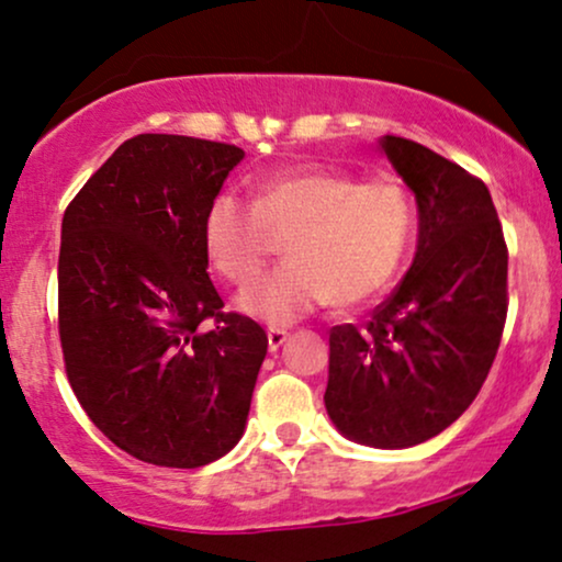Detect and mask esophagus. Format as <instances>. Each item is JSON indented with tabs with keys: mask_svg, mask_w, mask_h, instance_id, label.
Listing matches in <instances>:
<instances>
[{
	"mask_svg": "<svg viewBox=\"0 0 562 562\" xmlns=\"http://www.w3.org/2000/svg\"><path fill=\"white\" fill-rule=\"evenodd\" d=\"M267 342H269V350H280L282 345L288 342V331L285 329H269L267 331Z\"/></svg>",
	"mask_w": 562,
	"mask_h": 562,
	"instance_id": "esophagus-1",
	"label": "esophagus"
}]
</instances>
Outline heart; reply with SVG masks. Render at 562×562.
Listing matches in <instances>:
<instances>
[{
  "label": "heart",
  "instance_id": "b5f03b06",
  "mask_svg": "<svg viewBox=\"0 0 562 562\" xmlns=\"http://www.w3.org/2000/svg\"><path fill=\"white\" fill-rule=\"evenodd\" d=\"M415 202L396 179L360 181L342 170L288 168L254 183V204L220 194L204 215V251L246 285L265 269L274 236L288 265L238 297L246 314L288 326L322 305L360 308L394 285L415 240Z\"/></svg>",
  "mask_w": 562,
  "mask_h": 562
}]
</instances>
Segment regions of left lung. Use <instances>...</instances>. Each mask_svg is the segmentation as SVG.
<instances>
[{
  "label": "left lung",
  "instance_id": "obj_1",
  "mask_svg": "<svg viewBox=\"0 0 562 562\" xmlns=\"http://www.w3.org/2000/svg\"><path fill=\"white\" fill-rule=\"evenodd\" d=\"M381 150L415 194V261L371 322L329 331L324 404L350 440L409 449L459 420L487 379L508 311V248L477 176L392 134Z\"/></svg>",
  "mask_w": 562,
  "mask_h": 562
}]
</instances>
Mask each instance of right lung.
I'll list each match as a JSON object with an SVG mask.
<instances>
[{"label": "right lung", "instance_id": "1", "mask_svg": "<svg viewBox=\"0 0 562 562\" xmlns=\"http://www.w3.org/2000/svg\"><path fill=\"white\" fill-rule=\"evenodd\" d=\"M244 150L181 134L126 139L61 220L59 339L69 386L134 459L196 470L244 436L267 355L225 314L202 225Z\"/></svg>", "mask_w": 562, "mask_h": 562}]
</instances>
